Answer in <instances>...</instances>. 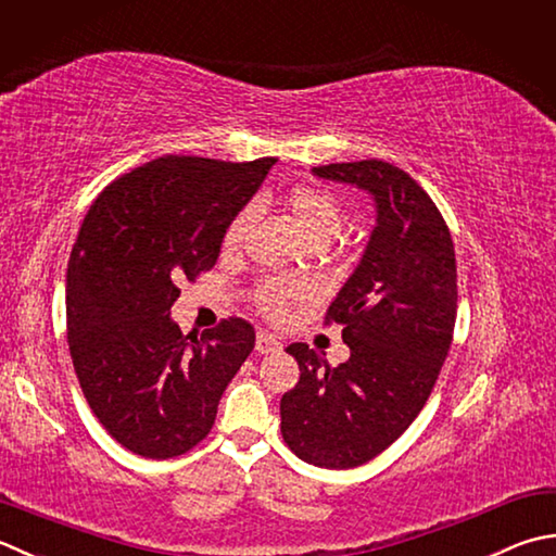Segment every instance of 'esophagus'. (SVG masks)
Wrapping results in <instances>:
<instances>
[{
    "instance_id": "34e87169",
    "label": "esophagus",
    "mask_w": 556,
    "mask_h": 556,
    "mask_svg": "<svg viewBox=\"0 0 556 556\" xmlns=\"http://www.w3.org/2000/svg\"><path fill=\"white\" fill-rule=\"evenodd\" d=\"M281 340L277 334H271V332H257V342H255V350L260 352V354H277V352H281Z\"/></svg>"
}]
</instances>
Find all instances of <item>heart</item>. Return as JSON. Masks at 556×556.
Listing matches in <instances>:
<instances>
[{
    "label": "heart",
    "instance_id": "1",
    "mask_svg": "<svg viewBox=\"0 0 556 556\" xmlns=\"http://www.w3.org/2000/svg\"><path fill=\"white\" fill-rule=\"evenodd\" d=\"M285 206L289 216L293 219V224L299 226V231L303 233L308 243H330L334 236H340L346 212L342 200L337 198L334 192L325 190V188H315V185H299L293 188ZM255 222V204L243 206L231 222H228L226 231H224V250L233 253L238 250V245L243 243V238L248 233L250 224ZM303 296V287L293 285V281H285V279H267L263 287L257 289L255 301L260 311L269 318L281 320L289 313V306L296 299Z\"/></svg>",
    "mask_w": 556,
    "mask_h": 556
}]
</instances>
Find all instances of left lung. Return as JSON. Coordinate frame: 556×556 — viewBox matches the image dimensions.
<instances>
[{
    "instance_id": "obj_1",
    "label": "left lung",
    "mask_w": 556,
    "mask_h": 556,
    "mask_svg": "<svg viewBox=\"0 0 556 556\" xmlns=\"http://www.w3.org/2000/svg\"><path fill=\"white\" fill-rule=\"evenodd\" d=\"M313 176L366 190L376 226L325 315L342 325L350 358L330 366L308 344L287 346L301 378L281 397V437L301 460L346 470L397 441L429 400L451 350L458 275L448 226L405 170L368 159Z\"/></svg>"
}]
</instances>
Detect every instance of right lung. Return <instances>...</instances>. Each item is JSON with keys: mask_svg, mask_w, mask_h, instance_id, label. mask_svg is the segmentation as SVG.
I'll use <instances>...</instances> for the list:
<instances>
[{"mask_svg": "<svg viewBox=\"0 0 556 556\" xmlns=\"http://www.w3.org/2000/svg\"><path fill=\"white\" fill-rule=\"evenodd\" d=\"M277 159L161 156L113 180L79 228L67 267V337L98 421L141 458L198 445L255 346L243 318L182 334L170 318L182 279L212 269L228 222Z\"/></svg>", "mask_w": 556, "mask_h": 556, "instance_id": "add662e5", "label": "right lung"}]
</instances>
